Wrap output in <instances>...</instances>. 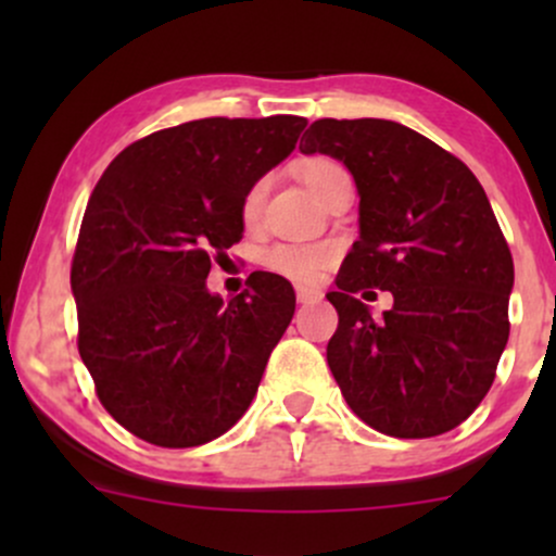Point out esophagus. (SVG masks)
Returning <instances> with one entry per match:
<instances>
[{
	"label": "esophagus",
	"instance_id": "esophagus-1",
	"mask_svg": "<svg viewBox=\"0 0 556 556\" xmlns=\"http://www.w3.org/2000/svg\"><path fill=\"white\" fill-rule=\"evenodd\" d=\"M295 295L298 303H316V300H321V292L314 290V287H298Z\"/></svg>",
	"mask_w": 556,
	"mask_h": 556
}]
</instances>
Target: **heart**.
Wrapping results in <instances>:
<instances>
[{"label":"heart","instance_id":"b5f03b06","mask_svg":"<svg viewBox=\"0 0 556 556\" xmlns=\"http://www.w3.org/2000/svg\"><path fill=\"white\" fill-rule=\"evenodd\" d=\"M300 175H303L305 185L316 198L324 195V190L329 188V182L334 177L344 175L342 164H337L334 159L327 156H314L300 167ZM266 193H269V180L261 177L245 190L240 203V216L245 225H256L261 219V212H264ZM337 256H340V248L329 240L318 242H277V245L266 248L264 256H261V264L274 274H282V277L292 279V282L311 285L321 277L324 271L334 264Z\"/></svg>","mask_w":556,"mask_h":556}]
</instances>
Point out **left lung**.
Instances as JSON below:
<instances>
[{
    "mask_svg": "<svg viewBox=\"0 0 556 556\" xmlns=\"http://www.w3.org/2000/svg\"><path fill=\"white\" fill-rule=\"evenodd\" d=\"M303 154H327L358 188L361 238L337 274L327 361L376 431H452L486 397L509 337L515 266L481 182L457 156L392 119H316ZM389 289L374 319L359 295Z\"/></svg>",
    "mask_w": 556,
    "mask_h": 556,
    "instance_id": "1",
    "label": "left lung"
}]
</instances>
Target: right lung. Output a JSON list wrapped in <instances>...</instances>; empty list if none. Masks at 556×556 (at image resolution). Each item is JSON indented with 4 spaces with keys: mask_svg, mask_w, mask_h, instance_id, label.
Wrapping results in <instances>:
<instances>
[{
    "mask_svg": "<svg viewBox=\"0 0 556 556\" xmlns=\"http://www.w3.org/2000/svg\"><path fill=\"white\" fill-rule=\"evenodd\" d=\"M305 117H206L136 140L96 182L75 245L78 350L106 413L156 446H198L256 397L295 314L285 277L253 271L225 303L212 256L242 238L245 190L295 149Z\"/></svg>",
    "mask_w": 556,
    "mask_h": 556,
    "instance_id": "1",
    "label": "right lung"
}]
</instances>
